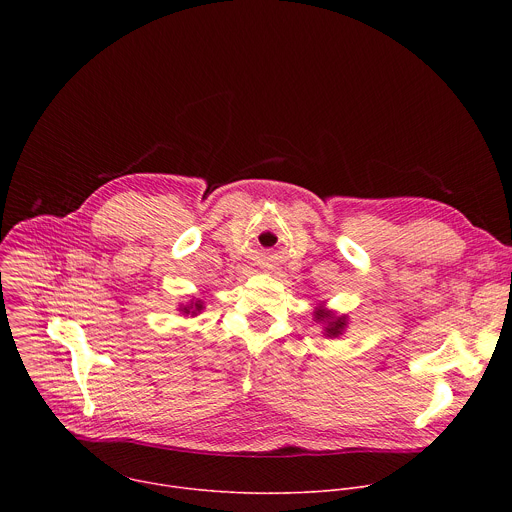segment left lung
<instances>
[{"mask_svg":"<svg viewBox=\"0 0 512 512\" xmlns=\"http://www.w3.org/2000/svg\"><path fill=\"white\" fill-rule=\"evenodd\" d=\"M314 316H316L318 322L324 324V334L330 336V338L340 336L344 332V328H346V316H334L330 310H326L322 306L316 308Z\"/></svg>","mask_w":512,"mask_h":512,"instance_id":"8db88e82","label":"left lung"}]
</instances>
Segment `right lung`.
Instances as JSON below:
<instances>
[{
    "mask_svg": "<svg viewBox=\"0 0 512 512\" xmlns=\"http://www.w3.org/2000/svg\"><path fill=\"white\" fill-rule=\"evenodd\" d=\"M202 308H204L202 302L196 300V302H190V304H186V306H180V312L186 314V316H196V314H200Z\"/></svg>",
    "mask_w": 512,
    "mask_h": 512,
    "instance_id": "1",
    "label": "right lung"
}]
</instances>
